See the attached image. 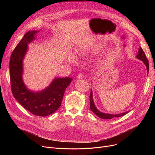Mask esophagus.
I'll return each mask as SVG.
<instances>
[{"label":"esophagus","instance_id":"obj_1","mask_svg":"<svg viewBox=\"0 0 155 155\" xmlns=\"http://www.w3.org/2000/svg\"><path fill=\"white\" fill-rule=\"evenodd\" d=\"M84 78V75H83V74H78V75H77V78H78V79H82V78Z\"/></svg>","mask_w":155,"mask_h":155}]
</instances>
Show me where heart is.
<instances>
[{"instance_id":"heart-1","label":"heart","mask_w":155,"mask_h":155,"mask_svg":"<svg viewBox=\"0 0 155 155\" xmlns=\"http://www.w3.org/2000/svg\"><path fill=\"white\" fill-rule=\"evenodd\" d=\"M103 48L102 45H91L90 43H83L79 46L76 50V55L78 57H82L85 55L90 50H92L94 51H99ZM66 61L71 62L75 63L76 62V58L75 56L71 53H68L65 55Z\"/></svg>"}]
</instances>
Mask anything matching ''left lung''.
Wrapping results in <instances>:
<instances>
[{
	"mask_svg": "<svg viewBox=\"0 0 155 155\" xmlns=\"http://www.w3.org/2000/svg\"><path fill=\"white\" fill-rule=\"evenodd\" d=\"M136 58L142 61L143 64L145 65L146 68L147 70V72L148 74V70H149V64H148V61L145 56V54L144 53V51H143V50L142 49L141 47L139 48V50L138 51V54L136 55ZM90 109L91 111L95 114L97 117H99L101 118L102 119H112L113 118L115 117H122L124 115H126V114H127L128 112H129V111H127L121 114H106V113H103L100 112L99 110L96 108L95 104H94V102L93 101V91L92 90H91V94L90 96Z\"/></svg>",
	"mask_w": 155,
	"mask_h": 155,
	"instance_id": "obj_1",
	"label": "left lung"
}]
</instances>
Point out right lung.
<instances>
[{
  "label": "right lung",
  "instance_id": "right-lung-1",
  "mask_svg": "<svg viewBox=\"0 0 155 155\" xmlns=\"http://www.w3.org/2000/svg\"><path fill=\"white\" fill-rule=\"evenodd\" d=\"M39 31L26 33L12 52L10 60L11 87L15 99L31 114L47 117L59 108L64 92L72 78L55 77L50 84L40 91H34L27 87L23 78V59L28 50V44L36 38Z\"/></svg>",
  "mask_w": 155,
  "mask_h": 155
}]
</instances>
